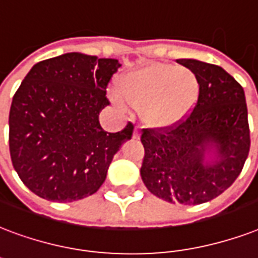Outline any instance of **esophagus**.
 Returning a JSON list of instances; mask_svg holds the SVG:
<instances>
[{
    "mask_svg": "<svg viewBox=\"0 0 258 258\" xmlns=\"http://www.w3.org/2000/svg\"><path fill=\"white\" fill-rule=\"evenodd\" d=\"M133 138L134 139H139V138H141V131H139V128H138V127H135V128H134Z\"/></svg>",
    "mask_w": 258,
    "mask_h": 258,
    "instance_id": "34e87169",
    "label": "esophagus"
}]
</instances>
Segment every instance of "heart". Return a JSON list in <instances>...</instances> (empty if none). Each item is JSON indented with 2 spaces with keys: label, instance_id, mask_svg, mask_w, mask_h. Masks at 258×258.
I'll list each match as a JSON object with an SVG mask.
<instances>
[{
  "label": "heart",
  "instance_id": "heart-1",
  "mask_svg": "<svg viewBox=\"0 0 258 258\" xmlns=\"http://www.w3.org/2000/svg\"><path fill=\"white\" fill-rule=\"evenodd\" d=\"M120 90L111 92L112 101L142 107L143 120L154 128H165L185 119L198 103L200 84L192 70L177 64L151 63L131 70L120 78Z\"/></svg>",
  "mask_w": 258,
  "mask_h": 258
}]
</instances>
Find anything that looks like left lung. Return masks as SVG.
I'll return each mask as SVG.
<instances>
[{
	"instance_id": "1",
	"label": "left lung",
	"mask_w": 258,
	"mask_h": 258,
	"mask_svg": "<svg viewBox=\"0 0 258 258\" xmlns=\"http://www.w3.org/2000/svg\"><path fill=\"white\" fill-rule=\"evenodd\" d=\"M196 74L200 94L176 127L143 130L141 177L157 198L202 204L223 194L239 176L250 149L242 86L221 66L177 59Z\"/></svg>"
}]
</instances>
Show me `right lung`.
<instances>
[{"mask_svg":"<svg viewBox=\"0 0 258 258\" xmlns=\"http://www.w3.org/2000/svg\"><path fill=\"white\" fill-rule=\"evenodd\" d=\"M117 59L68 52L33 66L13 96L9 150L13 168L35 195L70 203L96 194L134 125L107 133V85Z\"/></svg>","mask_w":258,"mask_h":258,"instance_id":"obj_1","label":"right lung"}]
</instances>
